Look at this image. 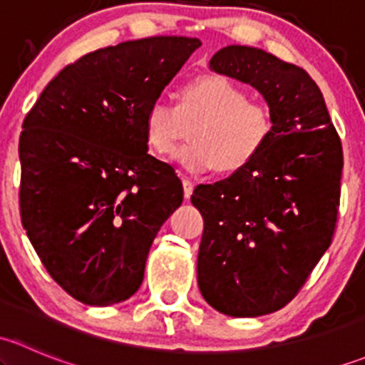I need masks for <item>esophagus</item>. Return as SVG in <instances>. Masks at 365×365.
I'll list each match as a JSON object with an SVG mask.
<instances>
[{"label": "esophagus", "instance_id": "esophagus-1", "mask_svg": "<svg viewBox=\"0 0 365 365\" xmlns=\"http://www.w3.org/2000/svg\"><path fill=\"white\" fill-rule=\"evenodd\" d=\"M182 185H183V197H185V200H189V197L192 196L194 183L190 182L189 178H183V180H182Z\"/></svg>", "mask_w": 365, "mask_h": 365}]
</instances>
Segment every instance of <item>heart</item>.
<instances>
[{
	"instance_id": "1",
	"label": "heart",
	"mask_w": 365,
	"mask_h": 365,
	"mask_svg": "<svg viewBox=\"0 0 365 365\" xmlns=\"http://www.w3.org/2000/svg\"><path fill=\"white\" fill-rule=\"evenodd\" d=\"M176 106L157 98L145 114L146 141L165 153L190 127V143L171 153L187 171L206 173L215 165L231 173L249 164L272 134L270 111L247 101L238 84L224 76L205 73L187 81L176 91Z\"/></svg>"
}]
</instances>
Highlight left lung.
Here are the masks:
<instances>
[{"label": "left lung", "mask_w": 365, "mask_h": 365, "mask_svg": "<svg viewBox=\"0 0 365 365\" xmlns=\"http://www.w3.org/2000/svg\"><path fill=\"white\" fill-rule=\"evenodd\" d=\"M210 70L256 88L272 118L270 138L249 164L190 196L205 220L201 295L222 314L256 318L284 307L329 249L342 146L304 68L257 47L227 46Z\"/></svg>", "instance_id": "obj_1"}]
</instances>
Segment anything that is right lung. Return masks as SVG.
Segmentation results:
<instances>
[{"mask_svg":"<svg viewBox=\"0 0 365 365\" xmlns=\"http://www.w3.org/2000/svg\"><path fill=\"white\" fill-rule=\"evenodd\" d=\"M200 46L150 36L95 51L61 70L24 118L23 226L51 277L83 304L134 295L182 205L175 169L148 153L145 114Z\"/></svg>","mask_w":365,"mask_h":365,"instance_id":"1","label":"right lung"}]
</instances>
